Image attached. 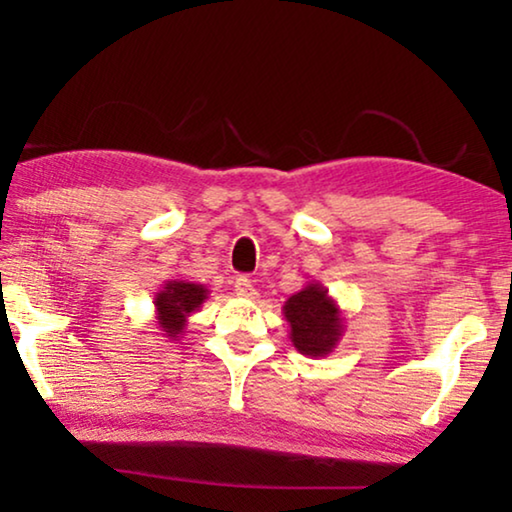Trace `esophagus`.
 Segmentation results:
<instances>
[{
  "mask_svg": "<svg viewBox=\"0 0 512 512\" xmlns=\"http://www.w3.org/2000/svg\"><path fill=\"white\" fill-rule=\"evenodd\" d=\"M235 293L240 298H256L258 296L254 284H251V279H247V277H237L235 279Z\"/></svg>",
  "mask_w": 512,
  "mask_h": 512,
  "instance_id": "esophagus-1",
  "label": "esophagus"
}]
</instances>
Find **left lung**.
<instances>
[{
	"mask_svg": "<svg viewBox=\"0 0 512 512\" xmlns=\"http://www.w3.org/2000/svg\"><path fill=\"white\" fill-rule=\"evenodd\" d=\"M282 312L289 321L293 347L312 359L331 354L345 335V317H342L340 305L317 279L293 293L284 303Z\"/></svg>",
	"mask_w": 512,
	"mask_h": 512,
	"instance_id": "1",
	"label": "left lung"
}]
</instances>
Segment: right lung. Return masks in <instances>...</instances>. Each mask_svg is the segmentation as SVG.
<instances>
[{
    "label": "right lung",
    "mask_w": 512,
    "mask_h": 512,
    "mask_svg": "<svg viewBox=\"0 0 512 512\" xmlns=\"http://www.w3.org/2000/svg\"><path fill=\"white\" fill-rule=\"evenodd\" d=\"M209 298L205 284L188 282V279H167L163 289L153 298L156 307V326L163 338L179 340L186 333L188 317L200 310V305Z\"/></svg>",
    "instance_id": "obj_1"
}]
</instances>
